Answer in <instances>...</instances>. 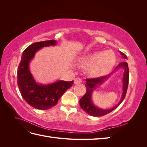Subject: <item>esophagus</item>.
Segmentation results:
<instances>
[{"label":"esophagus","mask_w":147,"mask_h":147,"mask_svg":"<svg viewBox=\"0 0 147 147\" xmlns=\"http://www.w3.org/2000/svg\"><path fill=\"white\" fill-rule=\"evenodd\" d=\"M82 83V80L80 78H76L74 80V84H79Z\"/></svg>","instance_id":"obj_1"}]
</instances>
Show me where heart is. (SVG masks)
Segmentation results:
<instances>
[{
    "label": "heart",
    "instance_id": "heart-1",
    "mask_svg": "<svg viewBox=\"0 0 147 147\" xmlns=\"http://www.w3.org/2000/svg\"><path fill=\"white\" fill-rule=\"evenodd\" d=\"M117 62V56L112 50L96 51L84 55L78 60L82 67H88L92 77H100L107 74L113 69Z\"/></svg>",
    "mask_w": 147,
    "mask_h": 147
}]
</instances>
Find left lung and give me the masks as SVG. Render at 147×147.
I'll list each match as a JSON object with an SVG mask.
<instances>
[{
	"mask_svg": "<svg viewBox=\"0 0 147 147\" xmlns=\"http://www.w3.org/2000/svg\"><path fill=\"white\" fill-rule=\"evenodd\" d=\"M121 56L123 57L124 59H126L127 56L125 54L123 53L120 51ZM119 68H123L124 69V74H123V94L121 100H120L119 103L115 105L114 107L107 109V110H104L97 108L94 104H93L92 100H91V96L92 93L94 91V89L99 84H102L104 82L105 80L108 78L109 75H105V76L100 77L98 78H87L86 79V83L85 84V86L86 88V92L82 97V99L80 100V105L81 108L86 112V113L91 115L92 117H102L112 112L113 110L121 104L123 100H124V97L126 96L127 86H128V83H129V68H128V64L126 62H122L120 63L115 70H117Z\"/></svg>",
	"mask_w": 147,
	"mask_h": 147,
	"instance_id": "1",
	"label": "left lung"
}]
</instances>
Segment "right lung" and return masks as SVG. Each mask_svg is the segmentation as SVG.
Instances as JSON below:
<instances>
[{"label":"right lung","mask_w":147,"mask_h":147,"mask_svg":"<svg viewBox=\"0 0 147 147\" xmlns=\"http://www.w3.org/2000/svg\"><path fill=\"white\" fill-rule=\"evenodd\" d=\"M56 40H51L31 44L23 51L18 69V85L23 99L36 109L47 110L57 104L60 97L72 86L74 81L59 80L46 84L35 82L29 68L30 61L38 50L43 47L54 46Z\"/></svg>","instance_id":"add662e5"}]
</instances>
